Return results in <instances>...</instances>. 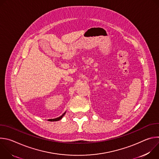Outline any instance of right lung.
Wrapping results in <instances>:
<instances>
[{
  "label": "right lung",
  "mask_w": 159,
  "mask_h": 159,
  "mask_svg": "<svg viewBox=\"0 0 159 159\" xmlns=\"http://www.w3.org/2000/svg\"><path fill=\"white\" fill-rule=\"evenodd\" d=\"M65 113H66V112H65L61 116H60V117H58V118H55V119H52V120H52V121H59V120H61V119H62V118L63 117V116L65 115Z\"/></svg>",
  "instance_id": "1"
}]
</instances>
